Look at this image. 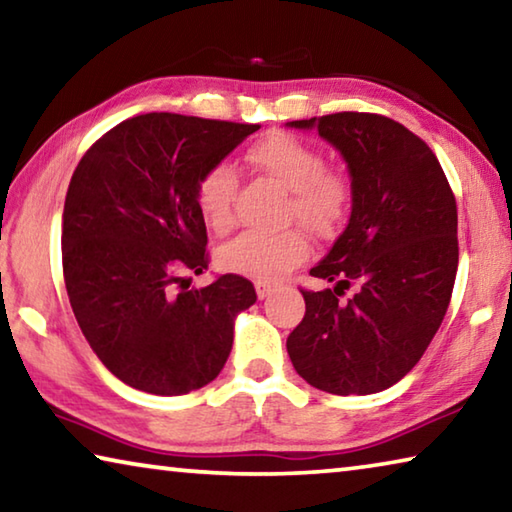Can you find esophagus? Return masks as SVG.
Masks as SVG:
<instances>
[{"mask_svg":"<svg viewBox=\"0 0 512 512\" xmlns=\"http://www.w3.org/2000/svg\"><path fill=\"white\" fill-rule=\"evenodd\" d=\"M255 291H257V298L259 300H264V298H268L271 296V291H273V284L271 282H255Z\"/></svg>","mask_w":512,"mask_h":512,"instance_id":"esophagus-1","label":"esophagus"}]
</instances>
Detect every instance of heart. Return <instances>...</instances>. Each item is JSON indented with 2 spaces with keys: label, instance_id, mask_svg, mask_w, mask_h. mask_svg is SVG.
Segmentation results:
<instances>
[{
  "label": "heart",
  "instance_id": "b5f03b06",
  "mask_svg": "<svg viewBox=\"0 0 512 512\" xmlns=\"http://www.w3.org/2000/svg\"><path fill=\"white\" fill-rule=\"evenodd\" d=\"M246 162L289 189L287 221H300L316 237H332L348 216L352 203V178L343 169L325 167L318 146L300 137L273 131L248 146ZM237 173L230 164H214L198 178L194 203L214 235H228L235 228ZM309 255L305 230L244 232L221 248L219 262L225 271L271 282Z\"/></svg>",
  "mask_w": 512,
  "mask_h": 512
}]
</instances>
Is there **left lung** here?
Segmentation results:
<instances>
[{"label":"left lung","instance_id":"obj_1","mask_svg":"<svg viewBox=\"0 0 512 512\" xmlns=\"http://www.w3.org/2000/svg\"><path fill=\"white\" fill-rule=\"evenodd\" d=\"M289 126L318 128L352 176L348 228L309 271L336 287L300 289L307 309L287 339L291 363L318 391H386L422 359L452 300L454 192L427 142L395 119L334 112Z\"/></svg>","mask_w":512,"mask_h":512}]
</instances>
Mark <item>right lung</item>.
<instances>
[{
	"label": "right lung",
	"mask_w": 512,
	"mask_h": 512,
	"mask_svg": "<svg viewBox=\"0 0 512 512\" xmlns=\"http://www.w3.org/2000/svg\"><path fill=\"white\" fill-rule=\"evenodd\" d=\"M259 124L149 112L121 121L76 167L63 212V275L85 341L137 391L185 395L219 375L253 282L210 264L194 189Z\"/></svg>",
	"instance_id": "add662e5"
}]
</instances>
